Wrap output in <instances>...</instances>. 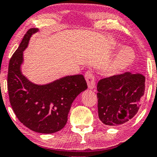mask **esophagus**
Segmentation results:
<instances>
[{
  "mask_svg": "<svg viewBox=\"0 0 157 157\" xmlns=\"http://www.w3.org/2000/svg\"><path fill=\"white\" fill-rule=\"evenodd\" d=\"M85 77H86L88 88L90 89H93V88H95V80H94L93 73L90 71H87L85 74Z\"/></svg>",
  "mask_w": 157,
  "mask_h": 157,
  "instance_id": "esophagus-1",
  "label": "esophagus"
}]
</instances>
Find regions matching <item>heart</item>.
Instances as JSON below:
<instances>
[{"label": "heart", "mask_w": 157, "mask_h": 157, "mask_svg": "<svg viewBox=\"0 0 157 157\" xmlns=\"http://www.w3.org/2000/svg\"><path fill=\"white\" fill-rule=\"evenodd\" d=\"M135 58V55L131 49L126 48L122 50L107 68L109 75H114L124 71L133 63Z\"/></svg>", "instance_id": "obj_1"}]
</instances>
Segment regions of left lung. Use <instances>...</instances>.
<instances>
[{
    "label": "left lung",
    "instance_id": "left-lung-1",
    "mask_svg": "<svg viewBox=\"0 0 157 157\" xmlns=\"http://www.w3.org/2000/svg\"><path fill=\"white\" fill-rule=\"evenodd\" d=\"M145 77L126 71L101 79L97 83L98 114L108 126L129 121L137 114L144 95Z\"/></svg>",
    "mask_w": 157,
    "mask_h": 157
}]
</instances>
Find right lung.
<instances>
[{
  "instance_id": "right-lung-1",
  "label": "right lung",
  "mask_w": 157,
  "mask_h": 157,
  "mask_svg": "<svg viewBox=\"0 0 157 157\" xmlns=\"http://www.w3.org/2000/svg\"><path fill=\"white\" fill-rule=\"evenodd\" d=\"M37 31L38 28L28 30L11 58L7 86L11 106L19 121L36 132L51 134L64 127L73 101L88 86L82 75L64 77L42 86L30 82L22 75L23 51Z\"/></svg>"
}]
</instances>
